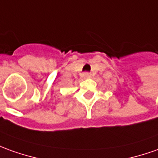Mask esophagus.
<instances>
[{
  "instance_id": "obj_1",
  "label": "esophagus",
  "mask_w": 158,
  "mask_h": 158,
  "mask_svg": "<svg viewBox=\"0 0 158 158\" xmlns=\"http://www.w3.org/2000/svg\"><path fill=\"white\" fill-rule=\"evenodd\" d=\"M82 77L84 78V79H87V78H90L91 77V74L89 72H85L82 74Z\"/></svg>"
}]
</instances>
